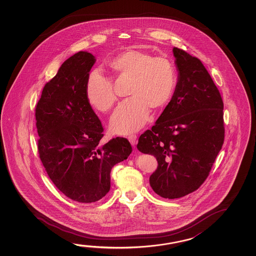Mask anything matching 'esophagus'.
Returning a JSON list of instances; mask_svg holds the SVG:
<instances>
[{"instance_id": "34e87169", "label": "esophagus", "mask_w": 256, "mask_h": 256, "mask_svg": "<svg viewBox=\"0 0 256 256\" xmlns=\"http://www.w3.org/2000/svg\"><path fill=\"white\" fill-rule=\"evenodd\" d=\"M138 136H136V134H131V136H128V141H130V144L134 146V144H136V142H138Z\"/></svg>"}]
</instances>
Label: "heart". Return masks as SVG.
Returning <instances> with one entry per match:
<instances>
[{
  "instance_id": "1",
  "label": "heart",
  "mask_w": 256,
  "mask_h": 256,
  "mask_svg": "<svg viewBox=\"0 0 256 256\" xmlns=\"http://www.w3.org/2000/svg\"><path fill=\"white\" fill-rule=\"evenodd\" d=\"M109 68L118 80H130V100L120 105L110 118V128L114 134H128L146 123L150 109H162L170 100L176 86L173 63L146 50L128 49L110 62ZM86 97L90 106L108 112L117 102L112 80L99 70L89 73L86 82Z\"/></svg>"
}]
</instances>
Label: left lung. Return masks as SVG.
<instances>
[{"instance_id": "left-lung-1", "label": "left lung", "mask_w": 256, "mask_h": 256, "mask_svg": "<svg viewBox=\"0 0 256 256\" xmlns=\"http://www.w3.org/2000/svg\"><path fill=\"white\" fill-rule=\"evenodd\" d=\"M178 78L172 100L154 126L140 136L138 149L154 155L158 167L150 184L175 199L201 186L224 142L223 101L201 60L173 48Z\"/></svg>"}]
</instances>
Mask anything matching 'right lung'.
Here are the masks:
<instances>
[{"mask_svg":"<svg viewBox=\"0 0 256 256\" xmlns=\"http://www.w3.org/2000/svg\"><path fill=\"white\" fill-rule=\"evenodd\" d=\"M96 62L78 52L47 82L36 107L39 157L62 193L78 202H94L110 188V170L132 152L128 140L99 142L104 128L86 97V82Z\"/></svg>","mask_w":256,"mask_h":256,"instance_id":"right-lung-1","label":"right lung"}]
</instances>
